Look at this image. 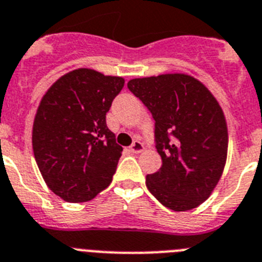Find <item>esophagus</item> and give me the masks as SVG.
<instances>
[{"label": "esophagus", "instance_id": "esophagus-1", "mask_svg": "<svg viewBox=\"0 0 262 262\" xmlns=\"http://www.w3.org/2000/svg\"><path fill=\"white\" fill-rule=\"evenodd\" d=\"M144 150H145V146L142 142L135 141L133 144H132V146H130L132 153H141V151H144Z\"/></svg>", "mask_w": 262, "mask_h": 262}]
</instances>
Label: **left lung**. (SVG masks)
<instances>
[{
    "instance_id": "obj_1",
    "label": "left lung",
    "mask_w": 262,
    "mask_h": 262,
    "mask_svg": "<svg viewBox=\"0 0 262 262\" xmlns=\"http://www.w3.org/2000/svg\"><path fill=\"white\" fill-rule=\"evenodd\" d=\"M127 88L156 121L162 166L146 176L149 192L174 212L194 209L209 199L225 168L228 126L223 107L189 74L133 78Z\"/></svg>"
}]
</instances>
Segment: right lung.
I'll list each match as a JSON object with an SVG mask.
<instances>
[{"mask_svg":"<svg viewBox=\"0 0 262 262\" xmlns=\"http://www.w3.org/2000/svg\"><path fill=\"white\" fill-rule=\"evenodd\" d=\"M125 80L89 68L61 76L33 121L34 158L45 184L68 202H86L111 185L122 146L106 113Z\"/></svg>","mask_w":262,"mask_h":262,"instance_id":"obj_1","label":"right lung"}]
</instances>
